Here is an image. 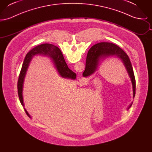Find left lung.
<instances>
[{
  "instance_id": "obj_1",
  "label": "left lung",
  "mask_w": 152,
  "mask_h": 152,
  "mask_svg": "<svg viewBox=\"0 0 152 152\" xmlns=\"http://www.w3.org/2000/svg\"><path fill=\"white\" fill-rule=\"evenodd\" d=\"M110 56H116L121 60L132 81L133 97H134L136 94V80L130 59L128 55L115 44L104 42L93 45L87 53L86 69L83 73V76L87 77L94 73L97 69L101 59L104 60ZM132 105V102L128 109Z\"/></svg>"
}]
</instances>
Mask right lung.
Masks as SVG:
<instances>
[{
    "instance_id": "1",
    "label": "right lung",
    "mask_w": 152,
    "mask_h": 152,
    "mask_svg": "<svg viewBox=\"0 0 152 152\" xmlns=\"http://www.w3.org/2000/svg\"><path fill=\"white\" fill-rule=\"evenodd\" d=\"M36 55H42L44 56L48 55L50 56L53 62L54 65L61 77L73 80L75 79L76 77V74L72 72L68 67L63 55L58 47L51 44H43L36 46L28 52L26 55L19 76L18 82V92L20 103L23 107L24 105L23 104L22 92L24 80L29 63L32 58ZM24 110L27 116L30 117L26 109H24Z\"/></svg>"
}]
</instances>
